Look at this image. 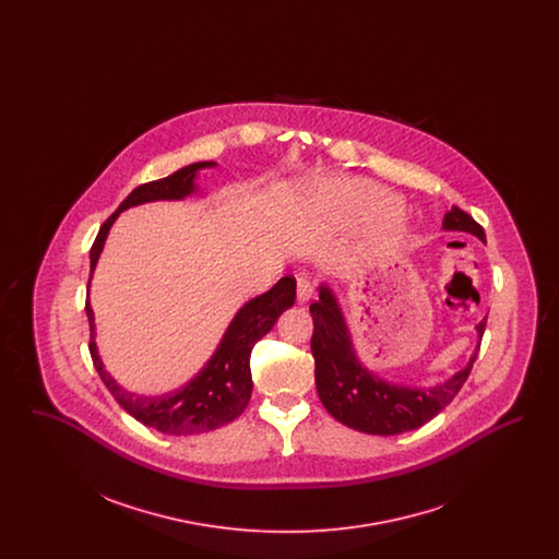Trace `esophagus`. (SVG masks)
Segmentation results:
<instances>
[{
    "label": "esophagus",
    "mask_w": 559,
    "mask_h": 559,
    "mask_svg": "<svg viewBox=\"0 0 559 559\" xmlns=\"http://www.w3.org/2000/svg\"><path fill=\"white\" fill-rule=\"evenodd\" d=\"M312 295H314V283H312L310 278L299 276V278H297V301H299V304H306Z\"/></svg>",
    "instance_id": "34e87169"
}]
</instances>
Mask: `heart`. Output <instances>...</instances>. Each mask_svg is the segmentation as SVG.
<instances>
[{
	"instance_id": "obj_1",
	"label": "heart",
	"mask_w": 559,
	"mask_h": 559,
	"mask_svg": "<svg viewBox=\"0 0 559 559\" xmlns=\"http://www.w3.org/2000/svg\"><path fill=\"white\" fill-rule=\"evenodd\" d=\"M352 197H356L358 201H365L369 205H377V203H383V201H390V197L379 190V188L367 187V185H356V187L347 188Z\"/></svg>"
}]
</instances>
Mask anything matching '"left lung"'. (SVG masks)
<instances>
[{
	"instance_id": "1",
	"label": "left lung",
	"mask_w": 559,
	"mask_h": 559,
	"mask_svg": "<svg viewBox=\"0 0 559 559\" xmlns=\"http://www.w3.org/2000/svg\"><path fill=\"white\" fill-rule=\"evenodd\" d=\"M444 228L486 240L484 228L459 207L444 215ZM310 314L314 320L310 347L320 402L337 421L362 433L396 436L426 426L459 394L478 358L476 352L463 371L436 388H402L374 377L358 362L342 310L326 287H320L319 299L310 304ZM476 329L481 340L486 319Z\"/></svg>"
}]
</instances>
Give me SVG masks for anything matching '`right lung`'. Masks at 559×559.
I'll return each mask as SVG.
<instances>
[{"instance_id": "obj_1", "label": "right lung", "mask_w": 559, "mask_h": 559, "mask_svg": "<svg viewBox=\"0 0 559 559\" xmlns=\"http://www.w3.org/2000/svg\"><path fill=\"white\" fill-rule=\"evenodd\" d=\"M212 165L210 160L192 163L167 178L133 188L132 192L126 197V201L119 205V210L107 217V222L100 226L96 235V240L90 249V276L105 247L108 228L112 226L119 212L140 203H148V201L185 199L194 190L192 180L197 169L212 167ZM293 301H295V278L283 276L270 292L247 301L240 308L239 314L230 322L228 331L222 337V344L215 349L212 360L205 365L203 371L199 372L185 388L165 396H155V399L126 392L105 371L94 344V312L90 301H85V314L92 331V337H90L92 362L100 374V379L105 381L108 392L121 404L123 411L132 415L135 421L174 436L212 431L230 424L245 411L253 388L251 367H249L251 349L274 326L278 317L287 308H292Z\"/></svg>"}]
</instances>
